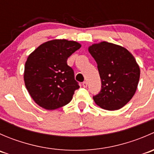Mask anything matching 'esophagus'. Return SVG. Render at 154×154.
<instances>
[{
	"mask_svg": "<svg viewBox=\"0 0 154 154\" xmlns=\"http://www.w3.org/2000/svg\"><path fill=\"white\" fill-rule=\"evenodd\" d=\"M87 86H88V83H87V82L86 81L83 82V86L84 87V88H86Z\"/></svg>",
	"mask_w": 154,
	"mask_h": 154,
	"instance_id": "34e87169",
	"label": "esophagus"
}]
</instances>
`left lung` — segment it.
Instances as JSON below:
<instances>
[{"label":"left lung","instance_id":"obj_1","mask_svg":"<svg viewBox=\"0 0 154 154\" xmlns=\"http://www.w3.org/2000/svg\"><path fill=\"white\" fill-rule=\"evenodd\" d=\"M88 51L96 61L101 80V89L93 96L97 105L106 110H117L134 95L140 69L133 56L117 45L102 42Z\"/></svg>","mask_w":154,"mask_h":154}]
</instances>
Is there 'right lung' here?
<instances>
[{
	"label": "right lung",
	"mask_w": 154,
	"mask_h": 154,
	"mask_svg": "<svg viewBox=\"0 0 154 154\" xmlns=\"http://www.w3.org/2000/svg\"><path fill=\"white\" fill-rule=\"evenodd\" d=\"M80 47L74 41L51 40L29 56L24 67V83L37 104L52 110L72 100L74 91L80 86L67 60Z\"/></svg>",
	"instance_id": "right-lung-1"
}]
</instances>
